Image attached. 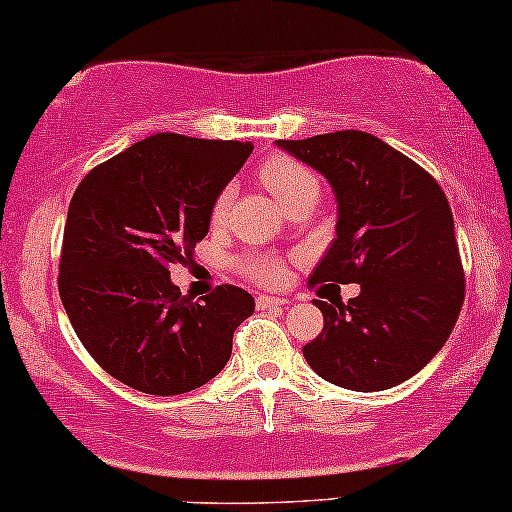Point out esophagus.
Instances as JSON below:
<instances>
[{"instance_id":"34e87169","label":"esophagus","mask_w":512,"mask_h":512,"mask_svg":"<svg viewBox=\"0 0 512 512\" xmlns=\"http://www.w3.org/2000/svg\"><path fill=\"white\" fill-rule=\"evenodd\" d=\"M286 303L288 300L279 298V295H260V298H257V307H260V310H267V307H281Z\"/></svg>"}]
</instances>
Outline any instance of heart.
I'll return each mask as SVG.
<instances>
[{"mask_svg":"<svg viewBox=\"0 0 512 512\" xmlns=\"http://www.w3.org/2000/svg\"><path fill=\"white\" fill-rule=\"evenodd\" d=\"M260 178L264 188H267L283 207H288L293 200H298L300 195L310 193V190H319L315 174H312L305 164L295 162L291 157L267 159L260 169ZM231 200H233V188L226 186L217 195V200H214L212 205V214H209L214 226H221L226 221V217H229ZM240 267H243V272L248 274L252 281L264 283V286H274V283H279L283 279V264L272 255H252L248 260L240 262Z\"/></svg>","mask_w":512,"mask_h":512,"instance_id":"obj_1","label":"heart"}]
</instances>
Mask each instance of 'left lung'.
I'll return each mask as SVG.
<instances>
[{
  "instance_id": "8db88e82",
  "label": "left lung",
  "mask_w": 512,
  "mask_h": 512,
  "mask_svg": "<svg viewBox=\"0 0 512 512\" xmlns=\"http://www.w3.org/2000/svg\"><path fill=\"white\" fill-rule=\"evenodd\" d=\"M276 147L319 171L336 197V238L310 283H360L348 305L315 300L324 329L303 348L307 365L350 391L403 384L443 348L465 300L446 195L420 164L365 131Z\"/></svg>"
}]
</instances>
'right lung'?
Listing matches in <instances>:
<instances>
[{"label":"right lung","instance_id":"obj_1","mask_svg":"<svg viewBox=\"0 0 512 512\" xmlns=\"http://www.w3.org/2000/svg\"><path fill=\"white\" fill-rule=\"evenodd\" d=\"M250 152L240 140L157 133L95 166L73 193L61 303L85 350L121 384L178 396L229 362L252 295L219 286L193 303L169 267L207 236L214 200Z\"/></svg>","mask_w":512,"mask_h":512}]
</instances>
